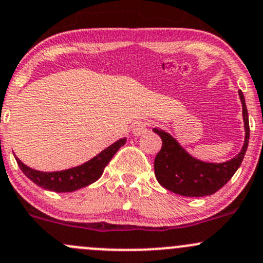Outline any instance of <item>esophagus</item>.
<instances>
[{
  "instance_id": "obj_1",
  "label": "esophagus",
  "mask_w": 263,
  "mask_h": 263,
  "mask_svg": "<svg viewBox=\"0 0 263 263\" xmlns=\"http://www.w3.org/2000/svg\"><path fill=\"white\" fill-rule=\"evenodd\" d=\"M132 132H134L135 136H140V135H144L147 132V123L145 122H137L136 124L132 128Z\"/></svg>"
}]
</instances>
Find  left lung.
Segmentation results:
<instances>
[{
    "instance_id": "left-lung-1",
    "label": "left lung",
    "mask_w": 263,
    "mask_h": 263,
    "mask_svg": "<svg viewBox=\"0 0 263 263\" xmlns=\"http://www.w3.org/2000/svg\"><path fill=\"white\" fill-rule=\"evenodd\" d=\"M238 94L242 103L245 142L239 153L230 160L222 163L200 160L191 155L169 132L159 127L153 128L163 141L161 150L154 161V169L156 179L164 188L185 197H203L219 191L234 176L242 164L249 142V122L245 95L240 90Z\"/></svg>"
}]
</instances>
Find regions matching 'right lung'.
<instances>
[{
	"instance_id": "obj_1",
	"label": "right lung",
	"mask_w": 263,
	"mask_h": 263,
	"mask_svg": "<svg viewBox=\"0 0 263 263\" xmlns=\"http://www.w3.org/2000/svg\"><path fill=\"white\" fill-rule=\"evenodd\" d=\"M126 137L119 139L118 141L109 145L97 156L87 160L86 163L60 172L35 171V169H31L25 165L18 158L15 159H16L23 173L39 187L47 191H53V192H73V191L80 190V188L86 187V185L98 181L102 177L104 168L108 165L110 159L126 144Z\"/></svg>"
}]
</instances>
